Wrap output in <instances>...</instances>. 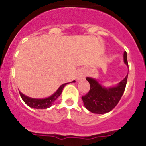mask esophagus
<instances>
[{"mask_svg":"<svg viewBox=\"0 0 146 146\" xmlns=\"http://www.w3.org/2000/svg\"><path fill=\"white\" fill-rule=\"evenodd\" d=\"M77 78L78 80H80L81 79H83L84 78V74H83V73H78L77 75Z\"/></svg>","mask_w":146,"mask_h":146,"instance_id":"obj_1","label":"esophagus"}]
</instances>
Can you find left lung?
<instances>
[{
	"label": "left lung",
	"instance_id": "1",
	"mask_svg": "<svg viewBox=\"0 0 146 146\" xmlns=\"http://www.w3.org/2000/svg\"><path fill=\"white\" fill-rule=\"evenodd\" d=\"M124 63L128 65L127 54H123ZM128 74L119 84L115 87L104 88L95 79L86 77L90 83L88 93L82 96V102L88 110L96 114H104L109 113L119 102L121 96L125 91Z\"/></svg>",
	"mask_w": 146,
	"mask_h": 146
}]
</instances>
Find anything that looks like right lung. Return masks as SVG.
<instances>
[{"mask_svg":"<svg viewBox=\"0 0 146 146\" xmlns=\"http://www.w3.org/2000/svg\"><path fill=\"white\" fill-rule=\"evenodd\" d=\"M74 82V81H73ZM68 83H64V84L61 85L58 89L57 91L54 94H52V96H50V97L46 98V99H33V98H30L28 96H25L24 94L20 92V96L24 101V102L28 105L29 107L32 108H35V109H46L52 106V104H53L54 102L57 99V98L61 94L62 91L64 89V86Z\"/></svg>","mask_w":146,"mask_h":146,"instance_id":"obj_1","label":"right lung"}]
</instances>
